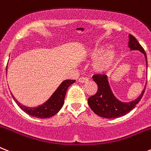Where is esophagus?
<instances>
[{"instance_id":"esophagus-1","label":"esophagus","mask_w":151,"mask_h":151,"mask_svg":"<svg viewBox=\"0 0 151 151\" xmlns=\"http://www.w3.org/2000/svg\"><path fill=\"white\" fill-rule=\"evenodd\" d=\"M88 81V78H85V77L79 78V79H78V82H81V83H85V82H87Z\"/></svg>"}]
</instances>
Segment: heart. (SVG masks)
Segmentation results:
<instances>
[{
    "mask_svg": "<svg viewBox=\"0 0 151 151\" xmlns=\"http://www.w3.org/2000/svg\"><path fill=\"white\" fill-rule=\"evenodd\" d=\"M110 45L105 44L92 49L89 52L91 59H95L92 69L96 73H105L112 67L117 60L118 54L114 50H107Z\"/></svg>",
    "mask_w": 151,
    "mask_h": 151,
    "instance_id": "obj_1",
    "label": "heart"
}]
</instances>
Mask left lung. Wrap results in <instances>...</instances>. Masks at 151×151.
Returning <instances> with one entry per match:
<instances>
[{
    "instance_id": "8db88e82",
    "label": "left lung",
    "mask_w": 151,
    "mask_h": 151,
    "mask_svg": "<svg viewBox=\"0 0 151 151\" xmlns=\"http://www.w3.org/2000/svg\"><path fill=\"white\" fill-rule=\"evenodd\" d=\"M128 46L131 50H138L144 55L147 68L146 52L140 45L137 39L129 34ZM93 80L98 86V91L95 95L88 98V104L90 109L97 115L105 118H116L125 115L130 112L139 103L145 91V88L141 94L134 101L123 102L115 97L109 85V78L106 75H95ZM146 87V86H145Z\"/></svg>"
}]
</instances>
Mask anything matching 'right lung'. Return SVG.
<instances>
[{"instance_id":"1","label":"right lung","mask_w":151,"mask_h":151,"mask_svg":"<svg viewBox=\"0 0 151 151\" xmlns=\"http://www.w3.org/2000/svg\"><path fill=\"white\" fill-rule=\"evenodd\" d=\"M75 82L76 80H71V79H66L63 81L58 87L57 89L55 91V92L51 95V97L42 105H39L37 107H27L22 105L14 98L13 94L11 95L18 106L29 115L39 118H50L59 112L62 109L64 104V99H65L67 89L69 88V86L73 84Z\"/></svg>"}]
</instances>
